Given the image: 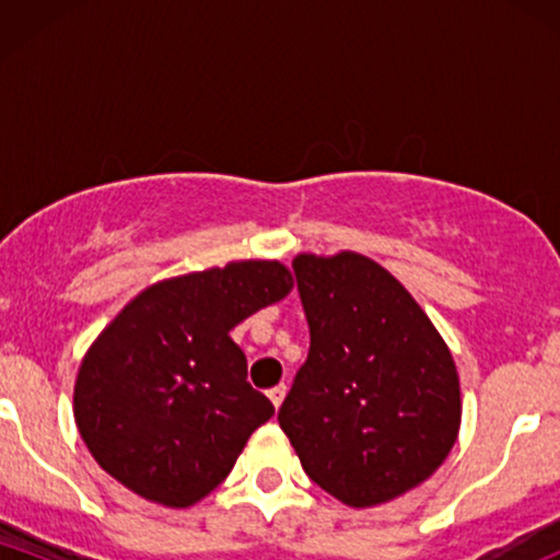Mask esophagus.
<instances>
[{
	"instance_id": "1",
	"label": "esophagus",
	"mask_w": 560,
	"mask_h": 560,
	"mask_svg": "<svg viewBox=\"0 0 560 560\" xmlns=\"http://www.w3.org/2000/svg\"><path fill=\"white\" fill-rule=\"evenodd\" d=\"M287 397V384H276V387L268 389V400L273 402V408H279Z\"/></svg>"
}]
</instances>
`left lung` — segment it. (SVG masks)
Instances as JSON below:
<instances>
[{"label": "left lung", "instance_id": "obj_1", "mask_svg": "<svg viewBox=\"0 0 560 560\" xmlns=\"http://www.w3.org/2000/svg\"><path fill=\"white\" fill-rule=\"evenodd\" d=\"M311 329L279 427L320 490L387 503L429 479L460 427L453 355L400 281L355 253L292 262Z\"/></svg>", "mask_w": 560, "mask_h": 560}]
</instances>
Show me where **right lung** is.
Instances as JSON below:
<instances>
[{"mask_svg":"<svg viewBox=\"0 0 560 560\" xmlns=\"http://www.w3.org/2000/svg\"><path fill=\"white\" fill-rule=\"evenodd\" d=\"M289 289L281 262L242 260L160 281L128 302L75 378V423L96 464L168 508L213 492L273 416L229 331Z\"/></svg>","mask_w":560,"mask_h":560,"instance_id":"obj_1","label":"right lung"}]
</instances>
